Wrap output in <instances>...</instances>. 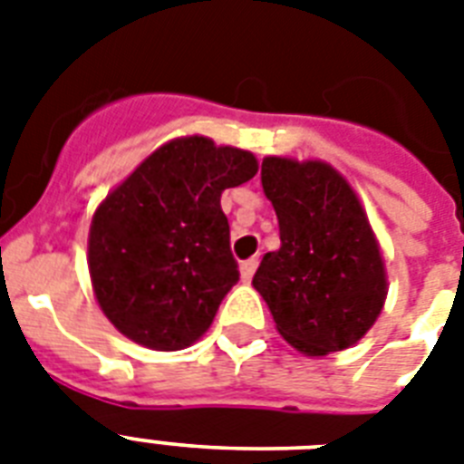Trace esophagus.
Segmentation results:
<instances>
[{"instance_id": "obj_1", "label": "esophagus", "mask_w": 464, "mask_h": 464, "mask_svg": "<svg viewBox=\"0 0 464 464\" xmlns=\"http://www.w3.org/2000/svg\"><path fill=\"white\" fill-rule=\"evenodd\" d=\"M257 265H260V260H257V257H250V260L240 262V276H243V282H250V279H253Z\"/></svg>"}]
</instances>
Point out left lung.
<instances>
[{
	"instance_id": "obj_1",
	"label": "left lung",
	"mask_w": 464,
	"mask_h": 464,
	"mask_svg": "<svg viewBox=\"0 0 464 464\" xmlns=\"http://www.w3.org/2000/svg\"><path fill=\"white\" fill-rule=\"evenodd\" d=\"M262 189L279 218L282 247L262 257L253 286L276 330L308 356L356 344L385 304V267L366 211L327 163L267 156Z\"/></svg>"
}]
</instances>
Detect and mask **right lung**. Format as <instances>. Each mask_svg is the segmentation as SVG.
Here are the masks:
<instances>
[{
  "label": "right lung",
  "instance_id": "1",
  "mask_svg": "<svg viewBox=\"0 0 464 464\" xmlns=\"http://www.w3.org/2000/svg\"><path fill=\"white\" fill-rule=\"evenodd\" d=\"M255 173L253 154L185 137L156 149L105 197L91 224L89 272L125 337L178 352L209 330L240 276L221 192Z\"/></svg>",
  "mask_w": 464,
  "mask_h": 464
}]
</instances>
